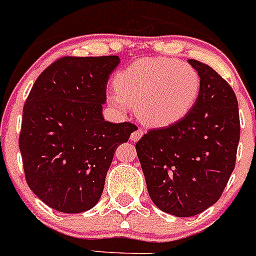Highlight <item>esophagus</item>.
Wrapping results in <instances>:
<instances>
[{
	"label": "esophagus",
	"mask_w": 256,
	"mask_h": 256,
	"mask_svg": "<svg viewBox=\"0 0 256 256\" xmlns=\"http://www.w3.org/2000/svg\"><path fill=\"white\" fill-rule=\"evenodd\" d=\"M142 136H143V130H142V128H136L134 132H132L130 139H132V142H138Z\"/></svg>",
	"instance_id": "obj_1"
}]
</instances>
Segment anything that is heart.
Segmentation results:
<instances>
[{
  "label": "heart",
  "instance_id": "b5f03b06",
  "mask_svg": "<svg viewBox=\"0 0 256 256\" xmlns=\"http://www.w3.org/2000/svg\"><path fill=\"white\" fill-rule=\"evenodd\" d=\"M117 95L109 102L124 112L135 106L142 122L152 128L169 126L190 113L200 94L202 79L194 66L174 58H147L116 76Z\"/></svg>",
  "mask_w": 256,
  "mask_h": 256
}]
</instances>
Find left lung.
Instances as JSON below:
<instances>
[{
  "label": "left lung",
  "mask_w": 256,
  "mask_h": 256,
  "mask_svg": "<svg viewBox=\"0 0 256 256\" xmlns=\"http://www.w3.org/2000/svg\"><path fill=\"white\" fill-rule=\"evenodd\" d=\"M188 64L202 79L194 108L176 124L151 128L135 146L152 202L177 218L195 216L220 199L241 132L237 98L228 82L203 62Z\"/></svg>",
  "instance_id": "8db88e82"
}]
</instances>
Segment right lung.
<instances>
[{
	"mask_svg": "<svg viewBox=\"0 0 256 256\" xmlns=\"http://www.w3.org/2000/svg\"><path fill=\"white\" fill-rule=\"evenodd\" d=\"M118 56L62 57L34 83L23 106L19 150L28 188L56 211L96 204L117 147L136 126L102 117Z\"/></svg>",
	"mask_w": 256,
	"mask_h": 256,
	"instance_id": "add662e5",
	"label": "right lung"
}]
</instances>
